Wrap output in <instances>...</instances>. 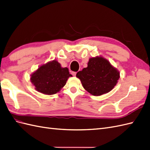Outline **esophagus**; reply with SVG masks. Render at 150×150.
I'll list each match as a JSON object with an SVG mask.
<instances>
[{
	"instance_id": "1",
	"label": "esophagus",
	"mask_w": 150,
	"mask_h": 150,
	"mask_svg": "<svg viewBox=\"0 0 150 150\" xmlns=\"http://www.w3.org/2000/svg\"><path fill=\"white\" fill-rule=\"evenodd\" d=\"M71 74H72V75L73 76H76V72H71Z\"/></svg>"
}]
</instances>
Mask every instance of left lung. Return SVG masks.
<instances>
[{
    "label": "left lung",
    "mask_w": 150,
    "mask_h": 150,
    "mask_svg": "<svg viewBox=\"0 0 150 150\" xmlns=\"http://www.w3.org/2000/svg\"><path fill=\"white\" fill-rule=\"evenodd\" d=\"M76 76L87 92L99 96L108 93L115 87L120 78L117 69L103 57L91 58L88 67L79 71Z\"/></svg>",
    "instance_id": "1"
}]
</instances>
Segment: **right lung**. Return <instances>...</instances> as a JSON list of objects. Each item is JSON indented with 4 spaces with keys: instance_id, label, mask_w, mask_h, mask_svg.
I'll use <instances>...</instances> for the list:
<instances>
[{
    "instance_id": "1",
    "label": "right lung",
    "mask_w": 150,
    "mask_h": 150,
    "mask_svg": "<svg viewBox=\"0 0 150 150\" xmlns=\"http://www.w3.org/2000/svg\"><path fill=\"white\" fill-rule=\"evenodd\" d=\"M72 76L67 67H62L57 60L41 65L31 75L30 81L35 90L46 95H53L63 88Z\"/></svg>"
}]
</instances>
